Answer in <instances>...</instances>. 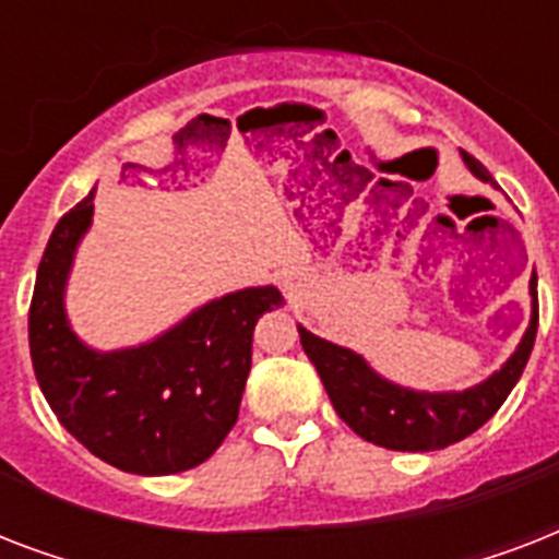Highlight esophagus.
<instances>
[{
    "mask_svg": "<svg viewBox=\"0 0 559 559\" xmlns=\"http://www.w3.org/2000/svg\"><path fill=\"white\" fill-rule=\"evenodd\" d=\"M284 289H287V296H296L298 284H293V278H284Z\"/></svg>",
    "mask_w": 559,
    "mask_h": 559,
    "instance_id": "obj_1",
    "label": "esophagus"
}]
</instances>
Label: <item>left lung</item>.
I'll list each match as a JSON object with an SVG mask.
<instances>
[{
    "mask_svg": "<svg viewBox=\"0 0 559 559\" xmlns=\"http://www.w3.org/2000/svg\"><path fill=\"white\" fill-rule=\"evenodd\" d=\"M461 156L478 179L493 182V177L487 174V168L476 156H469V153H461ZM531 296H534L531 324L516 354L504 362L502 371H496L493 377H487L485 382H478L467 391L426 394V391L400 389L394 382L377 377L366 366V359L357 357L354 350L319 340L305 328H298V333H301V348L322 377L324 391H328L336 415L359 438L400 452L443 450V447L476 432L478 426H485L499 412V406L508 400L511 389L528 366L539 322L537 272L531 278Z\"/></svg>",
    "mask_w": 559,
    "mask_h": 559,
    "instance_id": "left-lung-1",
    "label": "left lung"
}]
</instances>
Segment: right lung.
Segmentation results:
<instances>
[{
    "mask_svg": "<svg viewBox=\"0 0 559 559\" xmlns=\"http://www.w3.org/2000/svg\"><path fill=\"white\" fill-rule=\"evenodd\" d=\"M92 193L60 217L39 261L28 310L34 373L57 420L92 455L135 476L182 473L211 459L237 424L254 324L284 298L275 287L240 289L142 348H86L66 322L63 287Z\"/></svg>",
    "mask_w": 559,
    "mask_h": 559,
    "instance_id": "obj_1",
    "label": "right lung"
}]
</instances>
